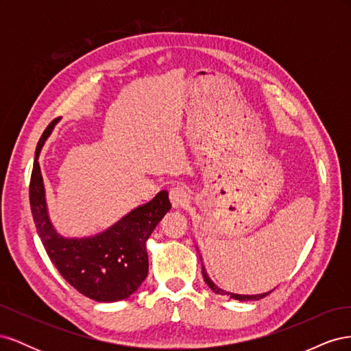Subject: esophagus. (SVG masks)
Here are the masks:
<instances>
[{"label": "esophagus", "instance_id": "34e87169", "mask_svg": "<svg viewBox=\"0 0 351 351\" xmlns=\"http://www.w3.org/2000/svg\"><path fill=\"white\" fill-rule=\"evenodd\" d=\"M189 192L184 186H174L171 190H169V200L174 208H182L186 204H189Z\"/></svg>", "mask_w": 351, "mask_h": 351}]
</instances>
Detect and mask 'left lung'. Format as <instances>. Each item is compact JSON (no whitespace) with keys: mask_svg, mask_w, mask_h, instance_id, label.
<instances>
[{"mask_svg":"<svg viewBox=\"0 0 351 351\" xmlns=\"http://www.w3.org/2000/svg\"><path fill=\"white\" fill-rule=\"evenodd\" d=\"M200 261H202V258H200ZM202 275H204V280H205V282L208 284V287L209 289L214 291V293H217V294H221V295H230L231 299H234V300H240V302H249V300H261V299H263L265 295H268L271 291H268V293H262V294H234V293H230V291H226V290H221L218 285H215L214 284V281H212L210 278H209V275H208V272H206V269H205V267H204V262H202Z\"/></svg>","mask_w":351,"mask_h":351,"instance_id":"1","label":"left lung"}]
</instances>
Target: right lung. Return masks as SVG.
I'll return each mask as SVG.
<instances>
[{"label":"right lung","instance_id":"right-lung-1","mask_svg":"<svg viewBox=\"0 0 351 351\" xmlns=\"http://www.w3.org/2000/svg\"><path fill=\"white\" fill-rule=\"evenodd\" d=\"M57 120L38 142L32 169L29 199L36 231L51 262L79 293L95 302H119L130 297L145 281L147 262L146 240L158 222L171 209L168 192L161 190L152 200L130 210L114 226L92 237L66 239L49 219L39 154Z\"/></svg>","mask_w":351,"mask_h":351}]
</instances>
